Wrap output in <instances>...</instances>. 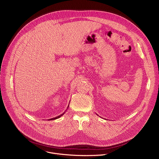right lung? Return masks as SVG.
Masks as SVG:
<instances>
[{
	"label": "right lung",
	"mask_w": 159,
	"mask_h": 159,
	"mask_svg": "<svg viewBox=\"0 0 159 159\" xmlns=\"http://www.w3.org/2000/svg\"><path fill=\"white\" fill-rule=\"evenodd\" d=\"M69 106H68V107H67V108H69ZM65 113V112H64L63 113H62L61 115H59L58 116H57V117H55V118H51V119H50V120H56V119H58V118H60L61 116H63L64 114Z\"/></svg>",
	"instance_id": "add662e5"
}]
</instances>
